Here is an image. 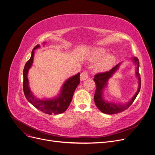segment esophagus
Returning <instances> with one entry per match:
<instances>
[{
	"mask_svg": "<svg viewBox=\"0 0 155 155\" xmlns=\"http://www.w3.org/2000/svg\"><path fill=\"white\" fill-rule=\"evenodd\" d=\"M88 78V74L87 71H83L81 74V75H80V80H81V81L85 80Z\"/></svg>",
	"mask_w": 155,
	"mask_h": 155,
	"instance_id": "obj_1",
	"label": "esophagus"
}]
</instances>
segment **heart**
<instances>
[{
    "instance_id": "b5f03b06",
    "label": "heart",
    "mask_w": 155,
    "mask_h": 155,
    "mask_svg": "<svg viewBox=\"0 0 155 155\" xmlns=\"http://www.w3.org/2000/svg\"><path fill=\"white\" fill-rule=\"evenodd\" d=\"M107 50L104 48H96L93 50L91 54V59L93 61H100L96 65L98 71L104 72L109 70L116 62V57L113 54H107Z\"/></svg>"
}]
</instances>
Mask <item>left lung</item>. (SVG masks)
Instances as JSON below:
<instances>
[{
	"label": "left lung",
	"instance_id": "1",
	"mask_svg": "<svg viewBox=\"0 0 155 155\" xmlns=\"http://www.w3.org/2000/svg\"><path fill=\"white\" fill-rule=\"evenodd\" d=\"M133 60L134 61V62L137 65L136 74L139 80V87L138 91L134 96V97L132 98V100L129 102L125 103L124 105L108 103L105 101L103 99V90L106 86L108 80L114 74V72L119 68L120 64L116 65L115 67L109 70V71H106L102 73H98L94 75V78L93 80L96 83V90L95 91L94 96V103L97 107L100 109V110L103 112V113L107 114H114L119 113V112L124 111L128 107H129L135 100L137 96L138 95L140 90V88H141V78H140V75L138 72L139 60L137 58H134Z\"/></svg>",
	"mask_w": 155,
	"mask_h": 155
}]
</instances>
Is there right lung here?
<instances>
[{
    "label": "right lung",
    "mask_w": 155,
    "mask_h": 155,
    "mask_svg": "<svg viewBox=\"0 0 155 155\" xmlns=\"http://www.w3.org/2000/svg\"><path fill=\"white\" fill-rule=\"evenodd\" d=\"M36 45L33 49L30 59L28 61L23 69V91L27 100L32 105L41 111L49 115L59 114L65 112L72 101L74 91L80 82V73L68 78L62 86L61 94L59 97L53 100H40L36 99L33 95L28 87V79L27 75L28 70L31 67L34 57V50L39 48Z\"/></svg>",
    "instance_id": "obj_1"
}]
</instances>
